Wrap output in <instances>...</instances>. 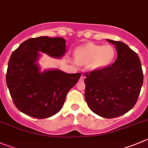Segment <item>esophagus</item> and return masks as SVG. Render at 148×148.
Returning <instances> with one entry per match:
<instances>
[{"label":"esophagus","mask_w":148,"mask_h":148,"mask_svg":"<svg viewBox=\"0 0 148 148\" xmlns=\"http://www.w3.org/2000/svg\"><path fill=\"white\" fill-rule=\"evenodd\" d=\"M84 78H85V77H84V75H82L81 77H80V81H84Z\"/></svg>","instance_id":"obj_1"}]
</instances>
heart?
<instances>
[{
  "instance_id": "heart-1",
  "label": "heart",
  "mask_w": 148,
  "mask_h": 148,
  "mask_svg": "<svg viewBox=\"0 0 148 148\" xmlns=\"http://www.w3.org/2000/svg\"><path fill=\"white\" fill-rule=\"evenodd\" d=\"M115 50L111 45H99L88 43L76 50L75 58L77 63L87 64L90 69L100 70L106 68L113 62Z\"/></svg>"
}]
</instances>
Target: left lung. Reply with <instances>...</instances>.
<instances>
[{"instance_id": "left-lung-1", "label": "left lung", "mask_w": 148, "mask_h": 148, "mask_svg": "<svg viewBox=\"0 0 148 148\" xmlns=\"http://www.w3.org/2000/svg\"><path fill=\"white\" fill-rule=\"evenodd\" d=\"M116 45L117 58L112 65L85 73L84 97L93 113L106 119L120 116L136 104L143 84L138 55L121 41Z\"/></svg>"}]
</instances>
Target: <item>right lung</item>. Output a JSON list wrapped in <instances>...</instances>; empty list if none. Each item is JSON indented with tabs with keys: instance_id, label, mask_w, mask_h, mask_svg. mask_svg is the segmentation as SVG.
<instances>
[{
	"instance_id": "obj_1",
	"label": "right lung",
	"mask_w": 148,
	"mask_h": 148,
	"mask_svg": "<svg viewBox=\"0 0 148 148\" xmlns=\"http://www.w3.org/2000/svg\"><path fill=\"white\" fill-rule=\"evenodd\" d=\"M39 52L61 58L66 53V40L45 36L23 42L10 57L6 84L14 105L21 112L45 119L61 110L67 93L81 74H66L58 69L41 72L36 63Z\"/></svg>"
}]
</instances>
